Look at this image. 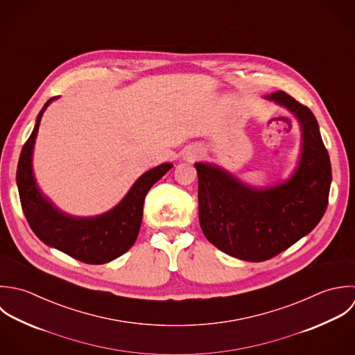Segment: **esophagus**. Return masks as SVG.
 Here are the masks:
<instances>
[{"mask_svg": "<svg viewBox=\"0 0 355 355\" xmlns=\"http://www.w3.org/2000/svg\"><path fill=\"white\" fill-rule=\"evenodd\" d=\"M198 157H200V151H191V154H190L191 159H197Z\"/></svg>", "mask_w": 355, "mask_h": 355, "instance_id": "esophagus-1", "label": "esophagus"}]
</instances>
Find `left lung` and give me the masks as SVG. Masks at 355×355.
<instances>
[{
    "mask_svg": "<svg viewBox=\"0 0 355 355\" xmlns=\"http://www.w3.org/2000/svg\"><path fill=\"white\" fill-rule=\"evenodd\" d=\"M289 109L302 125L297 169L284 183L254 189L211 164H196L198 216L207 239L246 261H264L307 236L322 219L332 168L311 110L284 91L267 96Z\"/></svg>",
    "mask_w": 355,
    "mask_h": 355,
    "instance_id": "left-lung-1",
    "label": "left lung"
}]
</instances>
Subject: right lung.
Returning a JSON list of instances; mask_svg holds the SVG:
<instances>
[{
	"instance_id": "right-lung-1",
	"label": "right lung",
	"mask_w": 355,
	"mask_h": 355,
	"mask_svg": "<svg viewBox=\"0 0 355 355\" xmlns=\"http://www.w3.org/2000/svg\"><path fill=\"white\" fill-rule=\"evenodd\" d=\"M53 99H49L40 112L19 157L16 183L21 209L31 230L42 242L83 263L103 264L117 259L135 243L141 225L146 194L173 165L162 164L143 173L119 205L103 215L76 218L63 214L42 196L31 168L40 121Z\"/></svg>"
}]
</instances>
